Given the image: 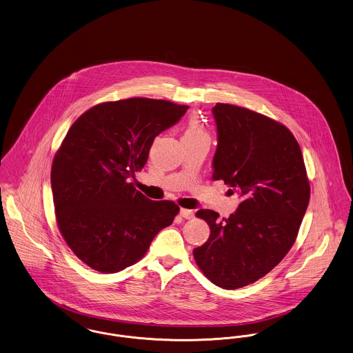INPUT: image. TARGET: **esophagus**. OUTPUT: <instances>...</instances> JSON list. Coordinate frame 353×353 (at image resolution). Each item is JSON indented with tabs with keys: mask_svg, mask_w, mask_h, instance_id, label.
Wrapping results in <instances>:
<instances>
[{
	"mask_svg": "<svg viewBox=\"0 0 353 353\" xmlns=\"http://www.w3.org/2000/svg\"><path fill=\"white\" fill-rule=\"evenodd\" d=\"M179 214L184 219H187V220H190V219H192L194 217V211L192 210H185V208H181V211H179Z\"/></svg>",
	"mask_w": 353,
	"mask_h": 353,
	"instance_id": "1",
	"label": "esophagus"
}]
</instances>
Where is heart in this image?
Listing matches in <instances>:
<instances>
[{"label":"heart","instance_id":"b5f03b06","mask_svg":"<svg viewBox=\"0 0 353 353\" xmlns=\"http://www.w3.org/2000/svg\"><path fill=\"white\" fill-rule=\"evenodd\" d=\"M183 138L195 139V138H208V136H207V132H205L204 126L201 125L199 120L196 117H191L185 123Z\"/></svg>","mask_w":353,"mask_h":353}]
</instances>
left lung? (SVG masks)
<instances>
[{"label": "left lung", "instance_id": "left-lung-1", "mask_svg": "<svg viewBox=\"0 0 353 353\" xmlns=\"http://www.w3.org/2000/svg\"><path fill=\"white\" fill-rule=\"evenodd\" d=\"M217 146L212 178L240 198L228 219L199 210L210 239L194 249L205 276L225 290L266 276L290 250L310 200L299 143L282 123L246 108H212Z\"/></svg>", "mask_w": 353, "mask_h": 353}]
</instances>
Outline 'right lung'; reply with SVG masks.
<instances>
[{
	"instance_id": "add662e5",
	"label": "right lung",
	"mask_w": 353,
	"mask_h": 353,
	"mask_svg": "<svg viewBox=\"0 0 353 353\" xmlns=\"http://www.w3.org/2000/svg\"><path fill=\"white\" fill-rule=\"evenodd\" d=\"M187 109L134 97L91 108L70 128L52 162L51 188L61 236L90 268L121 272L172 224L179 207L146 198L130 179L145 166L154 138Z\"/></svg>"
}]
</instances>
